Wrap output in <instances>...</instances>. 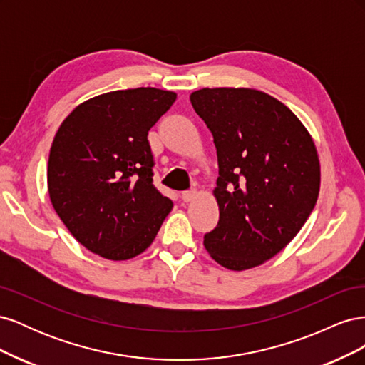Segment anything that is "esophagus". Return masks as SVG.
Masks as SVG:
<instances>
[{"label": "esophagus", "instance_id": "34e87169", "mask_svg": "<svg viewBox=\"0 0 365 365\" xmlns=\"http://www.w3.org/2000/svg\"><path fill=\"white\" fill-rule=\"evenodd\" d=\"M181 197H182V201H184V202H190V201H193L195 197H196V190H195V189L185 190V192H182Z\"/></svg>", "mask_w": 365, "mask_h": 365}]
</instances>
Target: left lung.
Returning a JSON list of instances; mask_svg holds the SVG:
<instances>
[{
  "label": "left lung",
  "mask_w": 365,
  "mask_h": 365,
  "mask_svg": "<svg viewBox=\"0 0 365 365\" xmlns=\"http://www.w3.org/2000/svg\"><path fill=\"white\" fill-rule=\"evenodd\" d=\"M212 130L219 176V222L204 236L227 269L244 271L282 251L318 200L314 141L277 98L248 88H202L190 96Z\"/></svg>",
  "instance_id": "obj_1"
}]
</instances>
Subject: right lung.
I'll return each mask as SVG.
<instances>
[{
	"label": "right lung",
	"mask_w": 365,
	"mask_h": 365,
	"mask_svg": "<svg viewBox=\"0 0 365 365\" xmlns=\"http://www.w3.org/2000/svg\"><path fill=\"white\" fill-rule=\"evenodd\" d=\"M176 94L135 88L97 96L63 120L48 158V193L77 242L109 260L138 256L172 200L153 185L148 132Z\"/></svg>",
	"instance_id": "obj_1"
}]
</instances>
